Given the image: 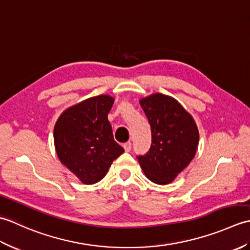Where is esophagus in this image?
<instances>
[{"label": "esophagus", "mask_w": 250, "mask_h": 250, "mask_svg": "<svg viewBox=\"0 0 250 250\" xmlns=\"http://www.w3.org/2000/svg\"><path fill=\"white\" fill-rule=\"evenodd\" d=\"M124 148H125V150L126 152H129V151L131 150V142L125 143V144H124Z\"/></svg>", "instance_id": "34e87169"}]
</instances>
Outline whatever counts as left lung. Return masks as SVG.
I'll list each match as a JSON object with an SVG mask.
<instances>
[{"label": "left lung", "mask_w": 250, "mask_h": 250, "mask_svg": "<svg viewBox=\"0 0 250 250\" xmlns=\"http://www.w3.org/2000/svg\"><path fill=\"white\" fill-rule=\"evenodd\" d=\"M151 126V147L137 157L145 176L158 185L172 183L187 167L199 145V130L193 117L177 100L152 93L140 100Z\"/></svg>", "instance_id": "obj_1"}]
</instances>
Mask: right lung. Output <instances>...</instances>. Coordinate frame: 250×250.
<instances>
[{"label":"right lung","mask_w":250,"mask_h":250,"mask_svg":"<svg viewBox=\"0 0 250 250\" xmlns=\"http://www.w3.org/2000/svg\"><path fill=\"white\" fill-rule=\"evenodd\" d=\"M114 101L108 94L83 100L63 111L55 125L57 156L84 185L104 178L125 151L115 142L107 118Z\"/></svg>","instance_id":"right-lung-1"}]
</instances>
